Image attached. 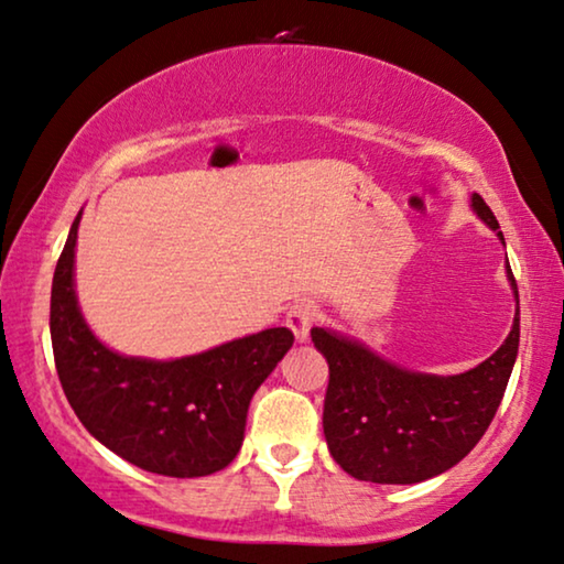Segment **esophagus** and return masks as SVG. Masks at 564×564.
Instances as JSON below:
<instances>
[{
    "label": "esophagus",
    "instance_id": "34e87169",
    "mask_svg": "<svg viewBox=\"0 0 564 564\" xmlns=\"http://www.w3.org/2000/svg\"><path fill=\"white\" fill-rule=\"evenodd\" d=\"M315 322H317V307L307 300L294 302L288 312V327L292 329V335L297 343H307L310 329L315 327Z\"/></svg>",
    "mask_w": 564,
    "mask_h": 564
}]
</instances>
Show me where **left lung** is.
<instances>
[{"instance_id": "8db88e82", "label": "left lung", "mask_w": 564, "mask_h": 564, "mask_svg": "<svg viewBox=\"0 0 564 564\" xmlns=\"http://www.w3.org/2000/svg\"><path fill=\"white\" fill-rule=\"evenodd\" d=\"M469 207L505 237L492 209L473 192ZM505 343L485 362L459 375H430L392 362L355 337L312 327V343L329 365L325 437L347 475L377 485H414L437 477L469 455L500 408L520 347V297Z\"/></svg>"}]
</instances>
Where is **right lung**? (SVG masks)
Segmentation results:
<instances>
[{
	"label": "right lung",
	"mask_w": 564,
	"mask_h": 564,
	"mask_svg": "<svg viewBox=\"0 0 564 564\" xmlns=\"http://www.w3.org/2000/svg\"><path fill=\"white\" fill-rule=\"evenodd\" d=\"M82 212L54 270V365L74 414L127 463L164 477L225 469L245 440L249 402L294 343L288 327L237 337L205 352L152 359L107 347L77 300L74 254Z\"/></svg>",
	"instance_id": "right-lung-1"
}]
</instances>
